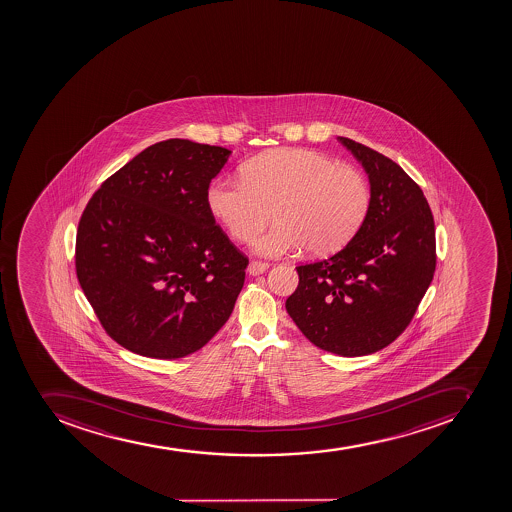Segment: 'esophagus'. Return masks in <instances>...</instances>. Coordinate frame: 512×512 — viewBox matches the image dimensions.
<instances>
[{"label":"esophagus","instance_id":"34e87169","mask_svg":"<svg viewBox=\"0 0 512 512\" xmlns=\"http://www.w3.org/2000/svg\"><path fill=\"white\" fill-rule=\"evenodd\" d=\"M268 268H270V265L265 262H258V260H252V262L249 263V268H247V272L250 273V275H262V273L267 272Z\"/></svg>","mask_w":512,"mask_h":512}]
</instances>
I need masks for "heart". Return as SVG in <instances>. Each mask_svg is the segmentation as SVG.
I'll use <instances>...</instances> for the list:
<instances>
[{
    "mask_svg": "<svg viewBox=\"0 0 512 512\" xmlns=\"http://www.w3.org/2000/svg\"><path fill=\"white\" fill-rule=\"evenodd\" d=\"M242 178H216L206 191L209 213L234 239H254L272 219L275 226L254 242L265 257L334 254L349 244L370 209L365 175L306 149H278L245 163Z\"/></svg>",
    "mask_w": 512,
    "mask_h": 512,
    "instance_id": "b5f03b06",
    "label": "heart"
}]
</instances>
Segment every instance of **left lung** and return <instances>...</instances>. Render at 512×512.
Returning a JSON list of instances; mask_svg holds the SVG:
<instances>
[{
    "mask_svg": "<svg viewBox=\"0 0 512 512\" xmlns=\"http://www.w3.org/2000/svg\"><path fill=\"white\" fill-rule=\"evenodd\" d=\"M370 180L367 218L344 249L296 267L299 285L286 311L311 342L360 357L409 326L435 272V227L426 196L398 163L337 137Z\"/></svg>",
    "mask_w": 512,
    "mask_h": 512,
    "instance_id": "obj_1",
    "label": "left lung"
}]
</instances>
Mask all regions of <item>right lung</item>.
<instances>
[{
  "label": "right lung",
  "instance_id": "1",
  "mask_svg": "<svg viewBox=\"0 0 512 512\" xmlns=\"http://www.w3.org/2000/svg\"><path fill=\"white\" fill-rule=\"evenodd\" d=\"M231 150L168 139L111 175L78 224V281L101 326L144 357L201 349L231 316L247 257L216 226L206 191Z\"/></svg>",
  "mask_w": 512,
  "mask_h": 512
}]
</instances>
